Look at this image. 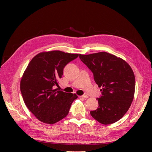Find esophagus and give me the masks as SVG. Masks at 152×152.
Listing matches in <instances>:
<instances>
[{
  "instance_id": "obj_1",
  "label": "esophagus",
  "mask_w": 152,
  "mask_h": 152,
  "mask_svg": "<svg viewBox=\"0 0 152 152\" xmlns=\"http://www.w3.org/2000/svg\"><path fill=\"white\" fill-rule=\"evenodd\" d=\"M79 97L82 98H88V96H87V95H82V96H79Z\"/></svg>"
}]
</instances>
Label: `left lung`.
I'll return each instance as SVG.
<instances>
[{
    "mask_svg": "<svg viewBox=\"0 0 152 152\" xmlns=\"http://www.w3.org/2000/svg\"><path fill=\"white\" fill-rule=\"evenodd\" d=\"M80 60L93 72L102 95L98 108L91 111L95 120L107 125L126 114L134 98L135 77L129 64L121 58L106 52L83 55Z\"/></svg>",
    "mask_w": 152,
    "mask_h": 152,
    "instance_id": "1",
    "label": "left lung"
}]
</instances>
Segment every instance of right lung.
<instances>
[{
    "mask_svg": "<svg viewBox=\"0 0 152 152\" xmlns=\"http://www.w3.org/2000/svg\"><path fill=\"white\" fill-rule=\"evenodd\" d=\"M78 56L60 50L43 52L26 67L20 82L21 93L27 108L40 121L53 124L68 114L78 96L54 88L59 86L64 67Z\"/></svg>",
    "mask_w": 152,
    "mask_h": 152,
    "instance_id": "obj_1",
    "label": "right lung"
}]
</instances>
